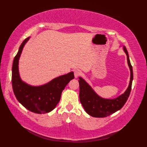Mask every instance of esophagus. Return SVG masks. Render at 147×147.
<instances>
[{
  "mask_svg": "<svg viewBox=\"0 0 147 147\" xmlns=\"http://www.w3.org/2000/svg\"><path fill=\"white\" fill-rule=\"evenodd\" d=\"M81 74H82L81 71H80L79 70H75V71H74V76H75V77H76V78L80 76Z\"/></svg>",
  "mask_w": 147,
  "mask_h": 147,
  "instance_id": "1",
  "label": "esophagus"
}]
</instances>
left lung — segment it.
<instances>
[{"label": "left lung", "instance_id": "8db88e82", "mask_svg": "<svg viewBox=\"0 0 147 147\" xmlns=\"http://www.w3.org/2000/svg\"><path fill=\"white\" fill-rule=\"evenodd\" d=\"M124 51L127 55V63L130 68L131 77L129 84L124 94L115 99H105L96 93L91 87L82 78L79 77V98L85 111L94 117H105L122 109L130 94L133 79V67L129 58L127 51L124 46Z\"/></svg>", "mask_w": 147, "mask_h": 147}]
</instances>
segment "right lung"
Returning a JSON list of instances; mask_svg holds the SVG:
<instances>
[{"instance_id":"right-lung-1","label":"right lung","mask_w":147,"mask_h":147,"mask_svg":"<svg viewBox=\"0 0 147 147\" xmlns=\"http://www.w3.org/2000/svg\"><path fill=\"white\" fill-rule=\"evenodd\" d=\"M29 38L28 37L23 40L14 58L12 86L15 96L24 107L36 113H46L56 107L60 100L63 90L70 80L74 79V75L71 71L40 86H32L23 82L20 77L18 63L23 47Z\"/></svg>"}]
</instances>
